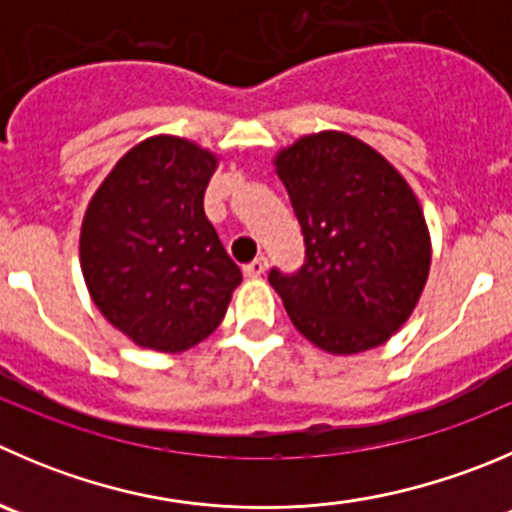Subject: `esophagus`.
<instances>
[{"instance_id": "1", "label": "esophagus", "mask_w": 512, "mask_h": 512, "mask_svg": "<svg viewBox=\"0 0 512 512\" xmlns=\"http://www.w3.org/2000/svg\"><path fill=\"white\" fill-rule=\"evenodd\" d=\"M267 270V260L265 257H257V260H252L250 265L242 267V272H245V277H250V280H257V277L265 275Z\"/></svg>"}]
</instances>
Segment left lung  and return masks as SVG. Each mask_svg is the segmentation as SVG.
I'll list each match as a JSON object with an SVG mask.
<instances>
[{
  "label": "left lung",
  "mask_w": 512,
  "mask_h": 512,
  "mask_svg": "<svg viewBox=\"0 0 512 512\" xmlns=\"http://www.w3.org/2000/svg\"><path fill=\"white\" fill-rule=\"evenodd\" d=\"M272 162L305 237L300 272H270L292 325L332 355L388 342L430 275V230L413 187L337 130L300 137Z\"/></svg>",
  "instance_id": "left-lung-1"
}]
</instances>
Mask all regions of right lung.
<instances>
[{"label":"right lung","mask_w":512,"mask_h":512,"mask_svg":"<svg viewBox=\"0 0 512 512\" xmlns=\"http://www.w3.org/2000/svg\"><path fill=\"white\" fill-rule=\"evenodd\" d=\"M220 157L155 135L119 157L89 200L79 265L104 320L135 345L182 352L225 317L242 272L205 215Z\"/></svg>","instance_id":"right-lung-1"}]
</instances>
